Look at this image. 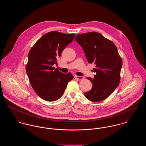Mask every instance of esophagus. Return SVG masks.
Masks as SVG:
<instances>
[{
  "mask_svg": "<svg viewBox=\"0 0 146 146\" xmlns=\"http://www.w3.org/2000/svg\"><path fill=\"white\" fill-rule=\"evenodd\" d=\"M74 78L78 79H82L84 78L83 76H75Z\"/></svg>",
  "mask_w": 146,
  "mask_h": 146,
  "instance_id": "1",
  "label": "esophagus"
}]
</instances>
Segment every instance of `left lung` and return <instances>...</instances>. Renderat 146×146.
<instances>
[{"mask_svg": "<svg viewBox=\"0 0 146 146\" xmlns=\"http://www.w3.org/2000/svg\"><path fill=\"white\" fill-rule=\"evenodd\" d=\"M76 41L83 48L88 63L95 64L94 78L88 77L92 87L84 94L87 99L100 102L108 97L120 82L122 60L113 42L97 32L78 35Z\"/></svg>", "mask_w": 146, "mask_h": 146, "instance_id": "left-lung-1", "label": "left lung"}]
</instances>
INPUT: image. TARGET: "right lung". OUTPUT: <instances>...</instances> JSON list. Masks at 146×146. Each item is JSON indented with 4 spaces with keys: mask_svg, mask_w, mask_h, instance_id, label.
<instances>
[{
    "mask_svg": "<svg viewBox=\"0 0 146 146\" xmlns=\"http://www.w3.org/2000/svg\"><path fill=\"white\" fill-rule=\"evenodd\" d=\"M75 35L56 31L47 33L29 52L26 70L29 82L36 94L46 101L59 99L73 79L70 73L64 74L52 66L57 63L64 49L73 41Z\"/></svg>",
    "mask_w": 146,
    "mask_h": 146,
    "instance_id": "right-lung-1",
    "label": "right lung"
}]
</instances>
